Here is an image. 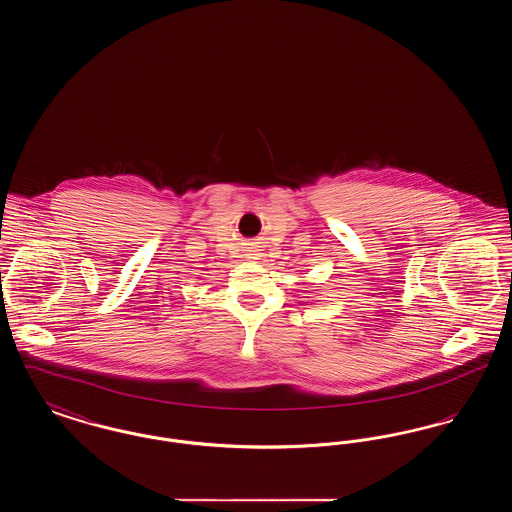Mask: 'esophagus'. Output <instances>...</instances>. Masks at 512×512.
<instances>
[{
	"label": "esophagus",
	"instance_id": "1",
	"mask_svg": "<svg viewBox=\"0 0 512 512\" xmlns=\"http://www.w3.org/2000/svg\"><path fill=\"white\" fill-rule=\"evenodd\" d=\"M251 251H257V249H251Z\"/></svg>",
	"mask_w": 512,
	"mask_h": 512
}]
</instances>
